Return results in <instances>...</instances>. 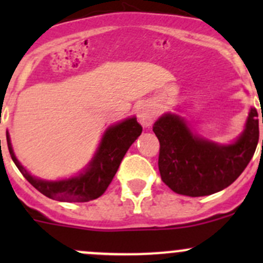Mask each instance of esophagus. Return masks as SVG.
<instances>
[{
    "mask_svg": "<svg viewBox=\"0 0 263 263\" xmlns=\"http://www.w3.org/2000/svg\"><path fill=\"white\" fill-rule=\"evenodd\" d=\"M137 117H139V121L141 122V124L144 127H150L154 119H155V115H154L153 109L148 108L147 105H141L137 109Z\"/></svg>",
    "mask_w": 263,
    "mask_h": 263,
    "instance_id": "esophagus-1",
    "label": "esophagus"
}]
</instances>
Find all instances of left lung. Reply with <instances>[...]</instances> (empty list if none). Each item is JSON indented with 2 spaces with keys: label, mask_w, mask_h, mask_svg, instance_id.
<instances>
[{
  "label": "left lung",
  "mask_w": 263,
  "mask_h": 263,
  "mask_svg": "<svg viewBox=\"0 0 263 263\" xmlns=\"http://www.w3.org/2000/svg\"><path fill=\"white\" fill-rule=\"evenodd\" d=\"M153 131L160 142L158 165L163 182L179 195L200 197L227 188L248 165L259 139L258 113L252 108L245 132L228 146L195 136L174 115L160 117Z\"/></svg>",
  "instance_id": "1"
}]
</instances>
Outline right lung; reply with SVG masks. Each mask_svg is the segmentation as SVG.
<instances>
[{
	"instance_id": "obj_1",
	"label": "right lung",
	"mask_w": 263,
	"mask_h": 263,
	"mask_svg": "<svg viewBox=\"0 0 263 263\" xmlns=\"http://www.w3.org/2000/svg\"><path fill=\"white\" fill-rule=\"evenodd\" d=\"M142 127L136 118H128L116 126L110 127L103 136L99 148L94 159L84 173L73 178L58 182H47L34 178L18 163L12 151L9 134H6L7 146L15 165L26 181L47 197L68 202H87L100 197L116 176L124 154L135 140L141 135Z\"/></svg>"
}]
</instances>
